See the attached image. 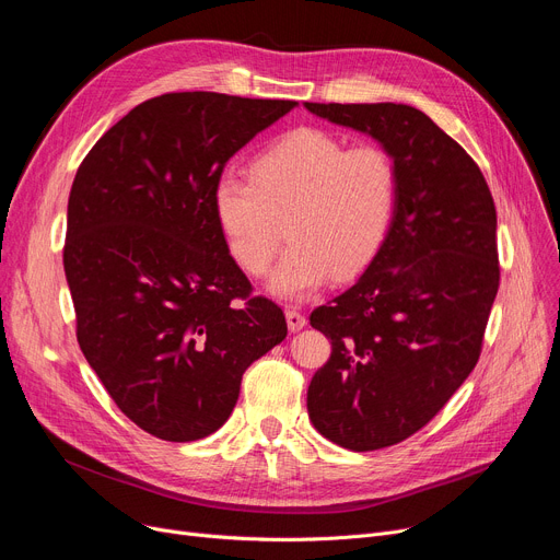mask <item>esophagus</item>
<instances>
[{"mask_svg":"<svg viewBox=\"0 0 560 560\" xmlns=\"http://www.w3.org/2000/svg\"><path fill=\"white\" fill-rule=\"evenodd\" d=\"M285 322H288V329L295 334V331H302L306 327V317L298 311V308H288L285 311Z\"/></svg>","mask_w":560,"mask_h":560,"instance_id":"obj_1","label":"esophagus"}]
</instances>
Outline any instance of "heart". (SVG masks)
Masks as SVG:
<instances>
[{"mask_svg":"<svg viewBox=\"0 0 560 560\" xmlns=\"http://www.w3.org/2000/svg\"><path fill=\"white\" fill-rule=\"evenodd\" d=\"M249 176H220L213 213L231 258L252 277L270 270L288 220L292 245L268 283L281 300L365 270L388 238L397 167L384 147H347L331 131L300 127L254 156Z\"/></svg>","mask_w":560,"mask_h":560,"instance_id":"b5f03b06","label":"heart"}]
</instances>
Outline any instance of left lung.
Wrapping results in <instances>:
<instances>
[{"label":"left lung","mask_w":560,"mask_h":560,"mask_svg":"<svg viewBox=\"0 0 560 560\" xmlns=\"http://www.w3.org/2000/svg\"><path fill=\"white\" fill-rule=\"evenodd\" d=\"M304 106L384 144L397 209L363 277L311 327L331 357L308 386V418L331 443L372 452L433 420L475 370L499 288L497 211L479 165L406 104Z\"/></svg>","instance_id":"1"}]
</instances>
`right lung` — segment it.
Instances as JSON below:
<instances>
[{"label":"right lung","mask_w":560,"mask_h":560,"mask_svg":"<svg viewBox=\"0 0 560 560\" xmlns=\"http://www.w3.org/2000/svg\"><path fill=\"white\" fill-rule=\"evenodd\" d=\"M295 106L167 93L129 110L77 170L63 247L77 340L117 408L161 440L218 431L245 370L288 334L231 258L213 188Z\"/></svg>","instance_id":"obj_1"}]
</instances>
